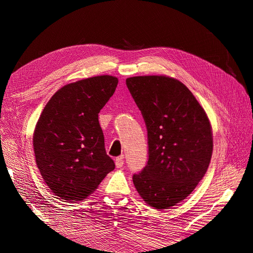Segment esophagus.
Here are the masks:
<instances>
[{
    "mask_svg": "<svg viewBox=\"0 0 253 253\" xmlns=\"http://www.w3.org/2000/svg\"><path fill=\"white\" fill-rule=\"evenodd\" d=\"M115 164H116V167H117V168H122V167H124V164H125L124 157H122V156L117 157L116 159H115Z\"/></svg>",
    "mask_w": 253,
    "mask_h": 253,
    "instance_id": "obj_1",
    "label": "esophagus"
}]
</instances>
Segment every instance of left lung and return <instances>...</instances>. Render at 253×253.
Segmentation results:
<instances>
[{"instance_id":"8db88e82","label":"left lung","mask_w":253,"mask_h":253,"mask_svg":"<svg viewBox=\"0 0 253 253\" xmlns=\"http://www.w3.org/2000/svg\"><path fill=\"white\" fill-rule=\"evenodd\" d=\"M148 132V163L133 175L136 190L156 209L192 192L208 169L213 140L207 114L180 81L166 76L127 78Z\"/></svg>"}]
</instances>
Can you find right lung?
Here are the masks:
<instances>
[{
    "instance_id": "right-lung-1",
    "label": "right lung",
    "mask_w": 253,
    "mask_h": 253,
    "mask_svg": "<svg viewBox=\"0 0 253 253\" xmlns=\"http://www.w3.org/2000/svg\"><path fill=\"white\" fill-rule=\"evenodd\" d=\"M117 84L118 79L108 75L67 84L50 98L38 120L36 163L46 185L62 200H84L115 169L98 114Z\"/></svg>"
}]
</instances>
